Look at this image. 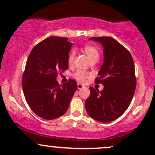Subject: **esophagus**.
Returning a JSON list of instances; mask_svg holds the SVG:
<instances>
[{
	"instance_id": "34e87169",
	"label": "esophagus",
	"mask_w": 155,
	"mask_h": 155,
	"mask_svg": "<svg viewBox=\"0 0 155 155\" xmlns=\"http://www.w3.org/2000/svg\"><path fill=\"white\" fill-rule=\"evenodd\" d=\"M77 87H78V89H79V90H81V89L84 87V85H82V84H78Z\"/></svg>"
}]
</instances>
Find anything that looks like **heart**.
I'll use <instances>...</instances> for the list:
<instances>
[{
	"label": "heart",
	"instance_id": "b5f03b06",
	"mask_svg": "<svg viewBox=\"0 0 155 155\" xmlns=\"http://www.w3.org/2000/svg\"><path fill=\"white\" fill-rule=\"evenodd\" d=\"M84 53L86 54L87 56L90 63L93 61L97 62V60H99V58H100L99 51L95 47H93V46H85L84 48ZM74 57H75V54H74V51H72L68 57V65H71L73 63L74 60ZM89 76H90V74L86 72L81 71H77L74 73V77L78 81H79V82L81 83L85 82V81H86L87 78H89Z\"/></svg>",
	"mask_w": 155,
	"mask_h": 155
}]
</instances>
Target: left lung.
<instances>
[{
    "instance_id": "1",
    "label": "left lung",
    "mask_w": 155,
    "mask_h": 155,
    "mask_svg": "<svg viewBox=\"0 0 155 155\" xmlns=\"http://www.w3.org/2000/svg\"><path fill=\"white\" fill-rule=\"evenodd\" d=\"M104 48V63L96 83H102L99 91L90 87V95L85 101L88 115L101 122L119 118L129 107L136 87L135 65L130 53L111 37H91Z\"/></svg>"
}]
</instances>
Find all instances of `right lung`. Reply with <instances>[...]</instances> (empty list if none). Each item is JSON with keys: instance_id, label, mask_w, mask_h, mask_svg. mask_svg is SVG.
I'll use <instances>...</instances> for the list:
<instances>
[{"instance_id": "add662e5", "label": "right lung", "mask_w": 155, "mask_h": 155, "mask_svg": "<svg viewBox=\"0 0 155 155\" xmlns=\"http://www.w3.org/2000/svg\"><path fill=\"white\" fill-rule=\"evenodd\" d=\"M71 47L68 38L49 37L32 49L27 60L22 80L25 97L32 111L44 120L63 116L77 89L73 79L61 87L57 81L58 72L68 67Z\"/></svg>"}]
</instances>
